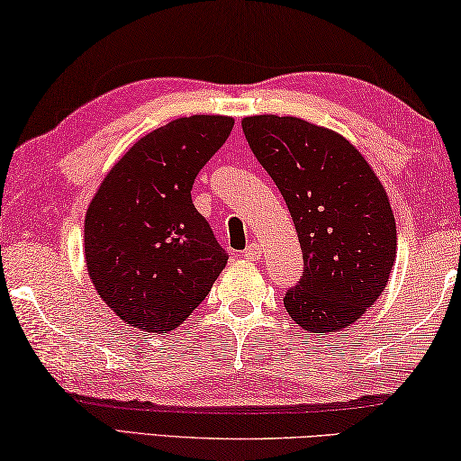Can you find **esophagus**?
Listing matches in <instances>:
<instances>
[{"label": "esophagus", "mask_w": 461, "mask_h": 461, "mask_svg": "<svg viewBox=\"0 0 461 461\" xmlns=\"http://www.w3.org/2000/svg\"><path fill=\"white\" fill-rule=\"evenodd\" d=\"M244 256L246 259H252V262H256V259H259V256H262V246L259 244H249L246 249H244Z\"/></svg>", "instance_id": "34e87169"}]
</instances>
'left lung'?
I'll list each match as a JSON object with an SVG mask.
<instances>
[{
  "instance_id": "obj_1",
  "label": "left lung",
  "mask_w": 461,
  "mask_h": 461,
  "mask_svg": "<svg viewBox=\"0 0 461 461\" xmlns=\"http://www.w3.org/2000/svg\"><path fill=\"white\" fill-rule=\"evenodd\" d=\"M252 153L294 221L304 272L284 306L308 332H339L376 303L397 256L387 191L345 137L296 116H246Z\"/></svg>"
}]
</instances>
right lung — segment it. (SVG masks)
I'll return each mask as SVG.
<instances>
[{
	"label": "right lung",
	"instance_id": "obj_1",
	"mask_svg": "<svg viewBox=\"0 0 461 461\" xmlns=\"http://www.w3.org/2000/svg\"><path fill=\"white\" fill-rule=\"evenodd\" d=\"M231 129V116L175 119L139 139L92 197L85 220L90 280L135 329H177L228 264L191 187Z\"/></svg>",
	"mask_w": 461,
	"mask_h": 461
}]
</instances>
